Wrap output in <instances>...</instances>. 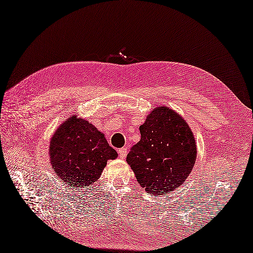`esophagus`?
Instances as JSON below:
<instances>
[{
  "label": "esophagus",
  "mask_w": 253,
  "mask_h": 253,
  "mask_svg": "<svg viewBox=\"0 0 253 253\" xmlns=\"http://www.w3.org/2000/svg\"><path fill=\"white\" fill-rule=\"evenodd\" d=\"M126 152H127V148L126 147H122L120 148V149L118 150V153H119V157L121 159H125L126 157Z\"/></svg>",
  "instance_id": "1"
}]
</instances>
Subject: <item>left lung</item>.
<instances>
[{
	"label": "left lung",
	"mask_w": 253,
	"mask_h": 253,
	"mask_svg": "<svg viewBox=\"0 0 253 253\" xmlns=\"http://www.w3.org/2000/svg\"><path fill=\"white\" fill-rule=\"evenodd\" d=\"M139 131L140 140L126 157L138 183L156 196L180 187L196 159L188 123L173 109L160 106L147 117Z\"/></svg>",
	"instance_id": "8db88e82"
}]
</instances>
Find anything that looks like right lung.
I'll return each mask as SVG.
<instances>
[{"mask_svg":"<svg viewBox=\"0 0 253 253\" xmlns=\"http://www.w3.org/2000/svg\"><path fill=\"white\" fill-rule=\"evenodd\" d=\"M49 156L67 187L85 188L100 178L107 160L116 159L118 153L94 126L73 116L53 134Z\"/></svg>","mask_w":253,"mask_h":253,"instance_id":"obj_1","label":"right lung"}]
</instances>
